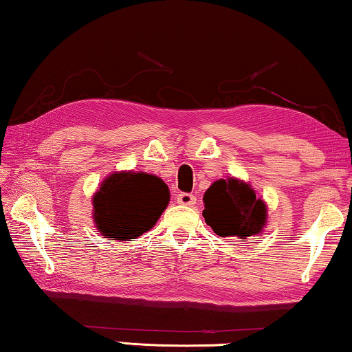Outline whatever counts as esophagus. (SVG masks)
<instances>
[{"mask_svg": "<svg viewBox=\"0 0 352 352\" xmlns=\"http://www.w3.org/2000/svg\"><path fill=\"white\" fill-rule=\"evenodd\" d=\"M177 203L184 206H193L197 203V197L192 195V193H179L177 195Z\"/></svg>", "mask_w": 352, "mask_h": 352, "instance_id": "34e87169", "label": "esophagus"}]
</instances>
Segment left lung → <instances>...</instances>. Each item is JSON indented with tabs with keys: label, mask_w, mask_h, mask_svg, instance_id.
Segmentation results:
<instances>
[{
	"label": "left lung",
	"mask_w": 352,
	"mask_h": 352,
	"mask_svg": "<svg viewBox=\"0 0 352 352\" xmlns=\"http://www.w3.org/2000/svg\"><path fill=\"white\" fill-rule=\"evenodd\" d=\"M203 217L219 236H235L241 241L261 235L267 226V203L256 197L249 182L228 176L217 179L203 195Z\"/></svg>",
	"instance_id": "obj_1"
}]
</instances>
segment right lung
<instances>
[{
  "mask_svg": "<svg viewBox=\"0 0 352 352\" xmlns=\"http://www.w3.org/2000/svg\"><path fill=\"white\" fill-rule=\"evenodd\" d=\"M170 203V190L155 175L116 171L94 193V222L104 238L133 241L149 232Z\"/></svg>",
  "mask_w": 352,
  "mask_h": 352,
  "instance_id": "add662e5",
  "label": "right lung"
}]
</instances>
